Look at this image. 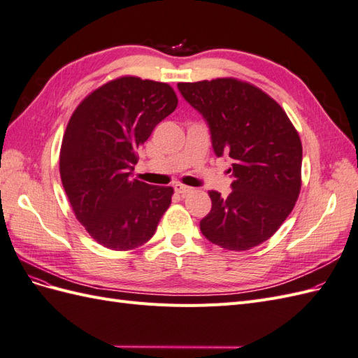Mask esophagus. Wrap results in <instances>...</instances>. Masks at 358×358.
I'll return each mask as SVG.
<instances>
[{
    "mask_svg": "<svg viewBox=\"0 0 358 358\" xmlns=\"http://www.w3.org/2000/svg\"><path fill=\"white\" fill-rule=\"evenodd\" d=\"M176 190H177V194H180V195H187V194H190L192 190V187H189V186H185V185H177L176 186Z\"/></svg>",
    "mask_w": 358,
    "mask_h": 358,
    "instance_id": "1",
    "label": "esophagus"
}]
</instances>
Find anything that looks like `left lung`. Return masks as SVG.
Returning <instances> with one entry per match:
<instances>
[{"label":"left lung","instance_id":"8db88e82","mask_svg":"<svg viewBox=\"0 0 358 358\" xmlns=\"http://www.w3.org/2000/svg\"><path fill=\"white\" fill-rule=\"evenodd\" d=\"M178 89L206 117L217 157L233 160L231 194L208 192L212 210L201 219V233L224 250H251L277 233L296 204L302 185L296 128L277 101L248 81L225 77Z\"/></svg>","mask_w":358,"mask_h":358}]
</instances>
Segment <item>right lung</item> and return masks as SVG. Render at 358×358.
<instances>
[{
    "label": "right lung",
    "instance_id": "1",
    "mask_svg": "<svg viewBox=\"0 0 358 358\" xmlns=\"http://www.w3.org/2000/svg\"><path fill=\"white\" fill-rule=\"evenodd\" d=\"M168 83L122 76L92 90L72 113L60 148V178L89 236L113 251L148 242L171 206V186L131 180L137 150L177 108Z\"/></svg>",
    "mask_w": 358,
    "mask_h": 358
}]
</instances>
